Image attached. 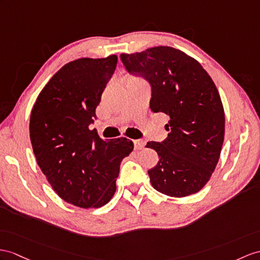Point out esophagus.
Masks as SVG:
<instances>
[{"mask_svg": "<svg viewBox=\"0 0 260 260\" xmlns=\"http://www.w3.org/2000/svg\"><path fill=\"white\" fill-rule=\"evenodd\" d=\"M134 143H135L136 150H141L144 148V145H145V142L143 140H141V139H139V140H135Z\"/></svg>", "mask_w": 260, "mask_h": 260, "instance_id": "34e87169", "label": "esophagus"}]
</instances>
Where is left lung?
I'll use <instances>...</instances> for the list:
<instances>
[{
  "label": "left lung",
  "instance_id": "obj_1",
  "mask_svg": "<svg viewBox=\"0 0 260 260\" xmlns=\"http://www.w3.org/2000/svg\"><path fill=\"white\" fill-rule=\"evenodd\" d=\"M120 57L126 71L150 82L151 110L170 117L166 140L145 145L159 155L148 171L152 186L172 198L198 193L217 166L225 135L224 107L211 76L193 57L170 46Z\"/></svg>",
  "mask_w": 260,
  "mask_h": 260
}]
</instances>
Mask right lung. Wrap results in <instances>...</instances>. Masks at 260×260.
<instances>
[{"mask_svg":"<svg viewBox=\"0 0 260 260\" xmlns=\"http://www.w3.org/2000/svg\"><path fill=\"white\" fill-rule=\"evenodd\" d=\"M117 61V55H110L68 62L43 88L30 112L37 164L57 195L81 208L108 203L120 164L134 150L129 139L103 140L90 130Z\"/></svg>","mask_w":260,"mask_h":260,"instance_id":"obj_1","label":"right lung"}]
</instances>
